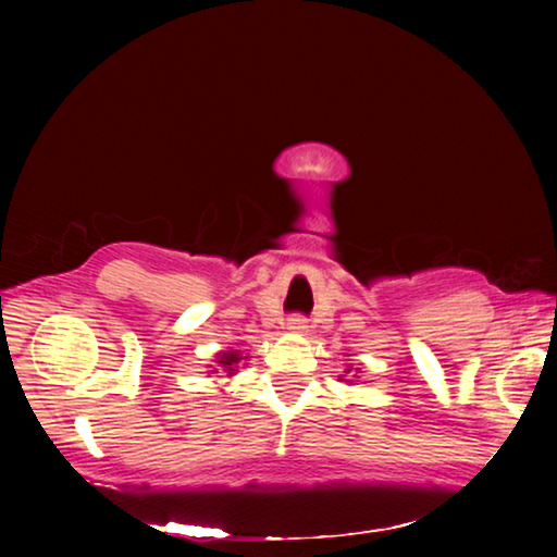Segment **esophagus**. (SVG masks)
Listing matches in <instances>:
<instances>
[{"label": "esophagus", "instance_id": "1", "mask_svg": "<svg viewBox=\"0 0 557 557\" xmlns=\"http://www.w3.org/2000/svg\"><path fill=\"white\" fill-rule=\"evenodd\" d=\"M287 329H289V332L305 334V332H309V322H307L305 317H289L287 319Z\"/></svg>", "mask_w": 557, "mask_h": 557}]
</instances>
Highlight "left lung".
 I'll use <instances>...</instances> for the list:
<instances>
[{
  "label": "left lung",
  "mask_w": 557,
  "mask_h": 557,
  "mask_svg": "<svg viewBox=\"0 0 557 557\" xmlns=\"http://www.w3.org/2000/svg\"><path fill=\"white\" fill-rule=\"evenodd\" d=\"M344 373L348 375V379H344V375H342V379H338V381H344V383H348V385H354V381H358V375H356V373H358V369H356V373L351 375V366H348V369H346Z\"/></svg>",
  "instance_id": "left-lung-1"
}]
</instances>
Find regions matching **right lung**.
<instances>
[{"label":"right lung","mask_w":557,"mask_h":557,"mask_svg":"<svg viewBox=\"0 0 557 557\" xmlns=\"http://www.w3.org/2000/svg\"><path fill=\"white\" fill-rule=\"evenodd\" d=\"M240 361H248V356H243L240 351H235V348H228V351L215 354L213 366H206V369H211V373H219L223 369L225 373H228V379H233V375L238 373Z\"/></svg>","instance_id":"add662e5"}]
</instances>
